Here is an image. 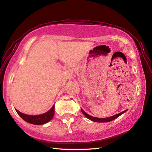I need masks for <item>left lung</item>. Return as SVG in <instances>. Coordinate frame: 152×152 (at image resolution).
<instances>
[{
	"instance_id": "8db88e82",
	"label": "left lung",
	"mask_w": 152,
	"mask_h": 152,
	"mask_svg": "<svg viewBox=\"0 0 152 152\" xmlns=\"http://www.w3.org/2000/svg\"><path fill=\"white\" fill-rule=\"evenodd\" d=\"M127 110H125L124 111H122V112L119 113L118 114H116L115 115H113L111 117H109V118H94V117L89 115V114H87V113L85 112V111L82 110L81 109V111L82 113L84 114V115L86 117V118H88L90 120H91L93 121H95V122H99V123H102V122H109V121H111L113 120V119H116L117 118H118L119 116H120L122 113H124V112H126Z\"/></svg>"
}]
</instances>
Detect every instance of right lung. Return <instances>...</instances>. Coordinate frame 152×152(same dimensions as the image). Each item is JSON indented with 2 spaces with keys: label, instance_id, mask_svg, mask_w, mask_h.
Instances as JSON below:
<instances>
[{
  "label": "right lung",
  "instance_id": "1",
  "mask_svg": "<svg viewBox=\"0 0 152 152\" xmlns=\"http://www.w3.org/2000/svg\"><path fill=\"white\" fill-rule=\"evenodd\" d=\"M16 111L20 115L21 118L23 119L25 121L28 122V123L34 125H42L47 123L48 121L51 120V119L53 118L55 114V105H53L52 108L49 111H47V113L38 115H26V114L18 111L17 110H16Z\"/></svg>",
  "mask_w": 152,
  "mask_h": 152
}]
</instances>
